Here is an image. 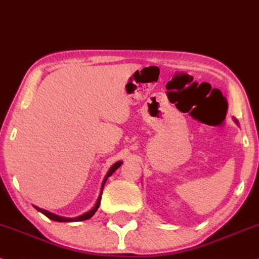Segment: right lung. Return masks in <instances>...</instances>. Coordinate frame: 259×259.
<instances>
[{
  "label": "right lung",
  "instance_id": "1",
  "mask_svg": "<svg viewBox=\"0 0 259 259\" xmlns=\"http://www.w3.org/2000/svg\"><path fill=\"white\" fill-rule=\"evenodd\" d=\"M120 165H121V161H117L116 164L112 165V167H111L110 170H108V172H107V175H106L105 180L102 181V185H101V192H100V195H99V198H98V201H96L95 206L93 207L92 210H90V211H88V212L83 213L82 216L74 217V219H67V217H60V216H57V214H54V213L49 212V211H46V210H43V208H39V207L35 206V207H36V210H38L39 212H42L43 214H46V216L48 217L49 220L57 221V222H79V221H85V220H89L90 217L94 216V213L96 212V210H98L99 206H100V201H101V195H102V189H104V186H105L106 181H107L108 177H110V176L112 175V174H113L114 171H116V170L118 169V167L120 166Z\"/></svg>",
  "mask_w": 259,
  "mask_h": 259
}]
</instances>
